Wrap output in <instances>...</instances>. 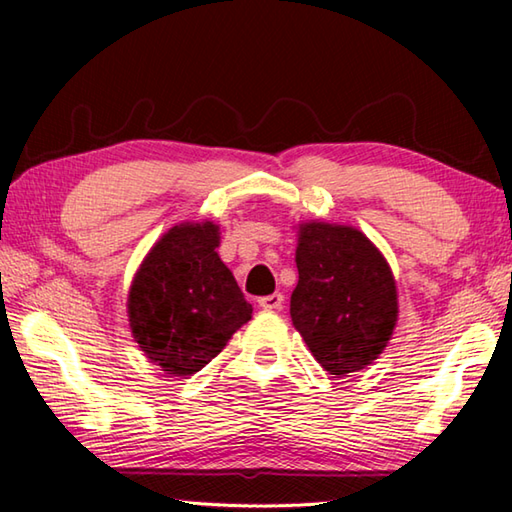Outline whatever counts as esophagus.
<instances>
[{
	"instance_id": "1",
	"label": "esophagus",
	"mask_w": 512,
	"mask_h": 512,
	"mask_svg": "<svg viewBox=\"0 0 512 512\" xmlns=\"http://www.w3.org/2000/svg\"><path fill=\"white\" fill-rule=\"evenodd\" d=\"M259 306L264 310H281V306H284V295H281V292H275V295L259 297Z\"/></svg>"
}]
</instances>
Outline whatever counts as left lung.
<instances>
[{"instance_id": "1", "label": "left lung", "mask_w": 512, "mask_h": 512, "mask_svg": "<svg viewBox=\"0 0 512 512\" xmlns=\"http://www.w3.org/2000/svg\"><path fill=\"white\" fill-rule=\"evenodd\" d=\"M299 284L290 317L325 372L345 376L385 350L398 317L396 281L369 239L350 226H301Z\"/></svg>"}]
</instances>
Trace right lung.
Wrapping results in <instances>:
<instances>
[{
	"mask_svg": "<svg viewBox=\"0 0 512 512\" xmlns=\"http://www.w3.org/2000/svg\"><path fill=\"white\" fill-rule=\"evenodd\" d=\"M217 226L182 224L151 248L129 292V325L143 352L173 376H193L250 319L231 270L215 253Z\"/></svg>",
	"mask_w": 512,
	"mask_h": 512,
	"instance_id": "right-lung-1",
	"label": "right lung"
}]
</instances>
